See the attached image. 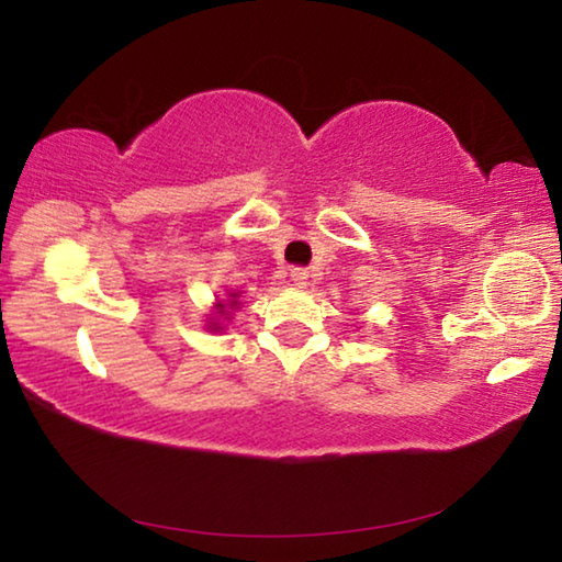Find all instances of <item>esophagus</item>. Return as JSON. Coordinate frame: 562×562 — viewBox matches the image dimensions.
I'll return each mask as SVG.
<instances>
[{"label":"esophagus","instance_id":"1","mask_svg":"<svg viewBox=\"0 0 562 562\" xmlns=\"http://www.w3.org/2000/svg\"><path fill=\"white\" fill-rule=\"evenodd\" d=\"M290 278H292V282L297 284V288H307V282H310V272L307 270H302V268H294L292 272H290Z\"/></svg>","mask_w":562,"mask_h":562}]
</instances>
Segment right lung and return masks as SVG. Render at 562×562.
Here are the masks:
<instances>
[{
  "instance_id": "1",
  "label": "right lung",
  "mask_w": 562,
  "mask_h": 562,
  "mask_svg": "<svg viewBox=\"0 0 562 562\" xmlns=\"http://www.w3.org/2000/svg\"><path fill=\"white\" fill-rule=\"evenodd\" d=\"M240 290L237 292H227V300H221L217 297L215 300V304H213V315H207V325H205V329L207 331H223L225 329V322H231L233 319V312L240 307Z\"/></svg>"
}]
</instances>
